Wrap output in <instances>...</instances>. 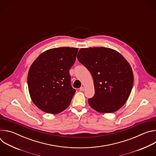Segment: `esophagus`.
<instances>
[{"label": "esophagus", "instance_id": "1", "mask_svg": "<svg viewBox=\"0 0 156 156\" xmlns=\"http://www.w3.org/2000/svg\"><path fill=\"white\" fill-rule=\"evenodd\" d=\"M79 90H80V91H84V87H81L80 89H79Z\"/></svg>", "mask_w": 156, "mask_h": 156}]
</instances>
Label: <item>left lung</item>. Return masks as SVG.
Instances as JSON below:
<instances>
[{"instance_id":"8db88e82","label":"left lung","mask_w":156,"mask_h":156,"mask_svg":"<svg viewBox=\"0 0 156 156\" xmlns=\"http://www.w3.org/2000/svg\"><path fill=\"white\" fill-rule=\"evenodd\" d=\"M78 61L90 72L94 96L90 105L100 113H113L128 100L133 84V73L127 60L117 51L107 48H81Z\"/></svg>"}]
</instances>
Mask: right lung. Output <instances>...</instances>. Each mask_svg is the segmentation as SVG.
I'll return each instance as SVG.
<instances>
[{"label": "right lung", "mask_w": 156, "mask_h": 156, "mask_svg": "<svg viewBox=\"0 0 156 156\" xmlns=\"http://www.w3.org/2000/svg\"><path fill=\"white\" fill-rule=\"evenodd\" d=\"M78 49L63 47L42 52L32 63L28 86L33 102L44 112L56 114L67 108L76 90L70 83L69 70Z\"/></svg>", "instance_id": "add662e5"}]
</instances>
